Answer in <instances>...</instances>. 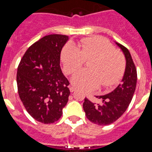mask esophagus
Returning <instances> with one entry per match:
<instances>
[{"instance_id": "34e87169", "label": "esophagus", "mask_w": 152, "mask_h": 152, "mask_svg": "<svg viewBox=\"0 0 152 152\" xmlns=\"http://www.w3.org/2000/svg\"><path fill=\"white\" fill-rule=\"evenodd\" d=\"M69 91H70L71 92H73V91H74L75 90H76V88H75L73 86H69Z\"/></svg>"}]
</instances>
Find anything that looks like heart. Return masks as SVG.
<instances>
[{"label": "heart", "mask_w": 152, "mask_h": 152, "mask_svg": "<svg viewBox=\"0 0 152 152\" xmlns=\"http://www.w3.org/2000/svg\"><path fill=\"white\" fill-rule=\"evenodd\" d=\"M89 60V69L79 70L72 79L75 86L85 91H92L100 84L104 88L113 86L125 71L124 54L102 37L85 38L79 41L78 47L69 45L61 53L64 71L68 75L74 73Z\"/></svg>", "instance_id": "obj_1"}]
</instances>
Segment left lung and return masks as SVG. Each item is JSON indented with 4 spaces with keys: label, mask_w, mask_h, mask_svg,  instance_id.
Instances as JSON below:
<instances>
[{
    "label": "left lung",
    "mask_w": 152,
    "mask_h": 152,
    "mask_svg": "<svg viewBox=\"0 0 152 152\" xmlns=\"http://www.w3.org/2000/svg\"><path fill=\"white\" fill-rule=\"evenodd\" d=\"M117 45L122 49L126 61L122 83L110 94L96 96L102 100V104L93 103L87 98L83 103L87 119L100 126L109 125L120 118L129 107L136 90L137 71L130 53L124 45L119 43Z\"/></svg>",
    "instance_id": "left-lung-1"
}]
</instances>
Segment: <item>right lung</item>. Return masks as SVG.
Returning a JSON list of instances; mask_svg holds the SVG:
<instances>
[{
	"label": "right lung",
	"instance_id": "1",
	"mask_svg": "<svg viewBox=\"0 0 152 152\" xmlns=\"http://www.w3.org/2000/svg\"><path fill=\"white\" fill-rule=\"evenodd\" d=\"M68 36L45 35L26 51L19 64L16 83L26 110L35 120L53 124L61 118L68 102L69 85L60 66Z\"/></svg>",
	"mask_w": 152,
	"mask_h": 152
}]
</instances>
